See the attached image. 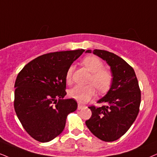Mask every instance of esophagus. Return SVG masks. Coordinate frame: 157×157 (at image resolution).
Listing matches in <instances>:
<instances>
[{
  "mask_svg": "<svg viewBox=\"0 0 157 157\" xmlns=\"http://www.w3.org/2000/svg\"><path fill=\"white\" fill-rule=\"evenodd\" d=\"M84 107H85L84 105L81 104H80V103H79V104H78V106H77V109H78L79 110H80V109H82L84 108Z\"/></svg>",
  "mask_w": 157,
  "mask_h": 157,
  "instance_id": "obj_1",
  "label": "esophagus"
}]
</instances>
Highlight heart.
Listing matches in <instances>:
<instances>
[{
    "mask_svg": "<svg viewBox=\"0 0 157 157\" xmlns=\"http://www.w3.org/2000/svg\"><path fill=\"white\" fill-rule=\"evenodd\" d=\"M82 64L91 73L89 82L93 84L87 85H77L69 90V96L79 103H85L90 100L96 93L95 85L100 93H105L112 87L114 76L109 69L103 68L104 64L96 56H87L82 60ZM72 67H69L66 74V81L70 83L72 80Z\"/></svg>",
    "mask_w": 157,
    "mask_h": 157,
    "instance_id": "1",
    "label": "heart"
}]
</instances>
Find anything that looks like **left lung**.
Returning <instances> with one entry per match:
<instances>
[{"label": "left lung", "instance_id": "left-lung-1", "mask_svg": "<svg viewBox=\"0 0 157 157\" xmlns=\"http://www.w3.org/2000/svg\"><path fill=\"white\" fill-rule=\"evenodd\" d=\"M93 53L108 63L114 81L108 93L98 101L104 106L88 107L92 115L85 124L99 139L114 141L125 133L136 120L141 93L134 69L125 61L106 51L95 49Z\"/></svg>", "mask_w": 157, "mask_h": 157}]
</instances>
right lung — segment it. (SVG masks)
Returning a JSON list of instances; mask_svg holds the SVG:
<instances>
[{"label": "right lung", "instance_id": "add662e5", "mask_svg": "<svg viewBox=\"0 0 157 157\" xmlns=\"http://www.w3.org/2000/svg\"><path fill=\"white\" fill-rule=\"evenodd\" d=\"M84 49L49 53L31 61L17 75L13 106L29 136L45 143L59 136L67 115L75 112V99L66 96L67 70ZM58 100H57V99Z\"/></svg>", "mask_w": 157, "mask_h": 157}]
</instances>
